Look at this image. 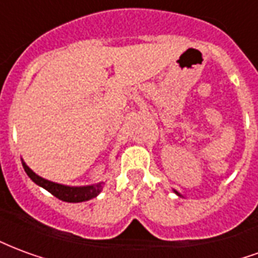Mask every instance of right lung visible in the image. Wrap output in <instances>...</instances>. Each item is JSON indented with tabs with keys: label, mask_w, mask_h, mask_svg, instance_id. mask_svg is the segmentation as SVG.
<instances>
[{
	"label": "right lung",
	"mask_w": 258,
	"mask_h": 258,
	"mask_svg": "<svg viewBox=\"0 0 258 258\" xmlns=\"http://www.w3.org/2000/svg\"><path fill=\"white\" fill-rule=\"evenodd\" d=\"M23 168H25L26 174L31 178V181H34L37 185H40L44 189H47L49 194H52L59 200L70 202V203H77V202H85V200L92 199L101 192L102 186H103L102 182L101 184L91 185V186H80V188L79 186H76V188L64 186V185L55 184V182H51L48 179L38 177L36 173H33L30 168L26 166L25 163H23Z\"/></svg>",
	"instance_id": "add662e5"
}]
</instances>
